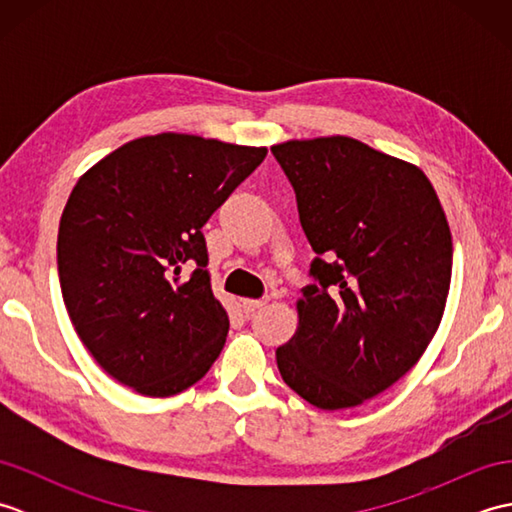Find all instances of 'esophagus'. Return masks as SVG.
<instances>
[{
    "mask_svg": "<svg viewBox=\"0 0 512 512\" xmlns=\"http://www.w3.org/2000/svg\"><path fill=\"white\" fill-rule=\"evenodd\" d=\"M268 303V297L266 299H242V310L248 314V312H255V310H262Z\"/></svg>",
    "mask_w": 512,
    "mask_h": 512,
    "instance_id": "34e87169",
    "label": "esophagus"
}]
</instances>
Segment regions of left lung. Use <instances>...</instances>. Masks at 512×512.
Here are the masks:
<instances>
[{"label":"left lung","instance_id":"obj_1","mask_svg":"<svg viewBox=\"0 0 512 512\" xmlns=\"http://www.w3.org/2000/svg\"><path fill=\"white\" fill-rule=\"evenodd\" d=\"M270 151L317 253L277 367L314 407H358L405 376L438 332L453 266L447 215L420 167L356 138Z\"/></svg>","mask_w":512,"mask_h":512}]
</instances>
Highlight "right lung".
I'll return each mask as SVG.
<instances>
[{"label": "right lung", "mask_w": 512, "mask_h": 512, "mask_svg": "<svg viewBox=\"0 0 512 512\" xmlns=\"http://www.w3.org/2000/svg\"><path fill=\"white\" fill-rule=\"evenodd\" d=\"M266 154L165 132L129 140L74 184L57 237L61 292L79 339L118 383L167 398L220 356L228 314L202 226ZM184 265L196 268L187 282Z\"/></svg>", "instance_id": "add662e5"}]
</instances>
